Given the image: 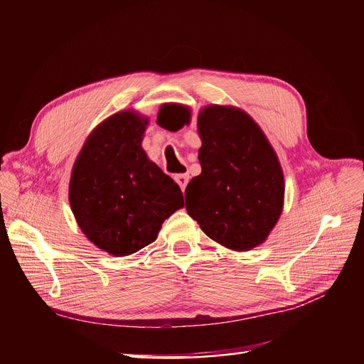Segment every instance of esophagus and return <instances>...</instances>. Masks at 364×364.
I'll list each match as a JSON object with an SVG mask.
<instances>
[{
    "instance_id": "1",
    "label": "esophagus",
    "mask_w": 364,
    "mask_h": 364,
    "mask_svg": "<svg viewBox=\"0 0 364 364\" xmlns=\"http://www.w3.org/2000/svg\"><path fill=\"white\" fill-rule=\"evenodd\" d=\"M174 181L178 182V185L181 186V190L183 191L185 188H186V183H188V181H190V176L186 174V173H181V174H176L174 176Z\"/></svg>"
}]
</instances>
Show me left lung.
I'll return each instance as SVG.
<instances>
[{
	"label": "left lung",
	"mask_w": 364,
	"mask_h": 364,
	"mask_svg": "<svg viewBox=\"0 0 364 364\" xmlns=\"http://www.w3.org/2000/svg\"><path fill=\"white\" fill-rule=\"evenodd\" d=\"M185 117L182 107L165 106L158 123L179 129ZM197 127L202 173L186 186V211L225 247L261 245L282 211L284 174L277 153L255 121L235 107H205Z\"/></svg>",
	"instance_id": "1"
}]
</instances>
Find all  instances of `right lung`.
Returning <instances> with one entry per match:
<instances>
[{
  "instance_id": "obj_1",
  "label": "right lung",
  "mask_w": 364,
  "mask_h": 364,
  "mask_svg": "<svg viewBox=\"0 0 364 364\" xmlns=\"http://www.w3.org/2000/svg\"><path fill=\"white\" fill-rule=\"evenodd\" d=\"M147 119L118 112L86 139L75 159L70 203L83 234L115 257H126L156 240L161 225L183 206L170 176L141 147Z\"/></svg>"
}]
</instances>
